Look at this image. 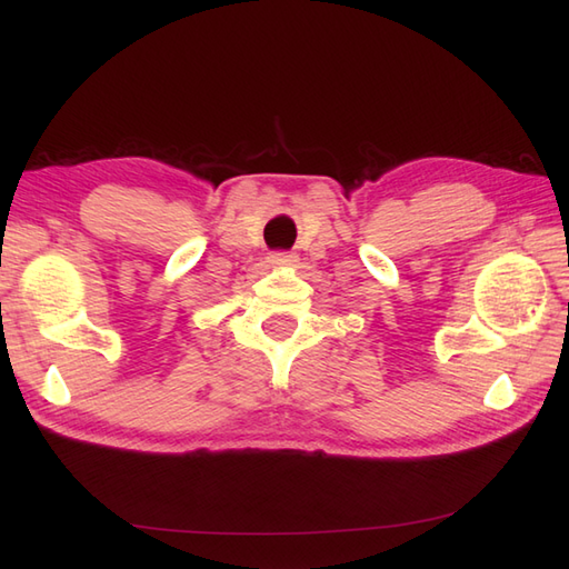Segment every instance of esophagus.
Listing matches in <instances>:
<instances>
[{
	"label": "esophagus",
	"mask_w": 569,
	"mask_h": 569,
	"mask_svg": "<svg viewBox=\"0 0 569 569\" xmlns=\"http://www.w3.org/2000/svg\"><path fill=\"white\" fill-rule=\"evenodd\" d=\"M268 263L272 268H295L299 263V258L295 253H287V251H278V253H270L268 256Z\"/></svg>",
	"instance_id": "esophagus-1"
}]
</instances>
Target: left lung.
Instances as JSON below:
<instances>
[{
	"label": "left lung",
	"instance_id": "8db88e82",
	"mask_svg": "<svg viewBox=\"0 0 569 569\" xmlns=\"http://www.w3.org/2000/svg\"><path fill=\"white\" fill-rule=\"evenodd\" d=\"M567 306H569V303H567Z\"/></svg>",
	"mask_w": 569,
	"mask_h": 569
}]
</instances>
